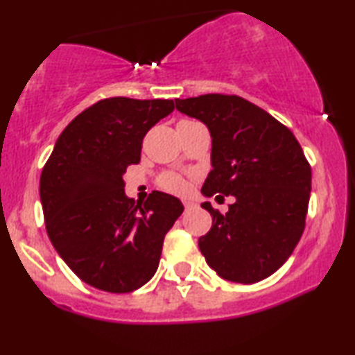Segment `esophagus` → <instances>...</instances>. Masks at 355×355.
Masks as SVG:
<instances>
[{
  "mask_svg": "<svg viewBox=\"0 0 355 355\" xmlns=\"http://www.w3.org/2000/svg\"><path fill=\"white\" fill-rule=\"evenodd\" d=\"M182 203H184V207H186V210H189V208H193V207H196V203L191 202V200H184Z\"/></svg>",
  "mask_w": 355,
  "mask_h": 355,
  "instance_id": "obj_1",
  "label": "esophagus"
}]
</instances>
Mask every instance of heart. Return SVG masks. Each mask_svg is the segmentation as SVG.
Wrapping results in <instances>:
<instances>
[{"label": "heart", "instance_id": "b5f03b06", "mask_svg": "<svg viewBox=\"0 0 355 355\" xmlns=\"http://www.w3.org/2000/svg\"><path fill=\"white\" fill-rule=\"evenodd\" d=\"M159 186H162L163 189H166V191H169V192L182 193L184 191H186L187 184L181 176H178V174L166 173L159 178Z\"/></svg>", "mask_w": 355, "mask_h": 355}]
</instances>
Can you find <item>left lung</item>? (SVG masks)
<instances>
[{"label": "left lung", "instance_id": "obj_1", "mask_svg": "<svg viewBox=\"0 0 355 355\" xmlns=\"http://www.w3.org/2000/svg\"><path fill=\"white\" fill-rule=\"evenodd\" d=\"M176 108L210 130L213 169L202 193L234 197L226 215L202 203L213 218L211 230L198 239L207 263L234 283L268 278L289 259L305 227L312 169L297 139L237 95L178 98Z\"/></svg>", "mask_w": 355, "mask_h": 355}]
</instances>
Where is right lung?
Returning <instances> with one entry per match:
<instances>
[{"instance_id":"right-lung-1","label":"right lung","mask_w":355,"mask_h":355,"mask_svg":"<svg viewBox=\"0 0 355 355\" xmlns=\"http://www.w3.org/2000/svg\"><path fill=\"white\" fill-rule=\"evenodd\" d=\"M173 100L113 96L67 124L40 176L48 237L67 266L106 293H132L152 279L163 241L184 210L153 191L144 205L124 192L145 134L173 113Z\"/></svg>"}]
</instances>
